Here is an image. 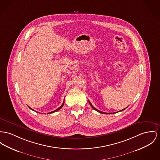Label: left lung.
<instances>
[{
  "instance_id": "8db88e82",
  "label": "left lung",
  "mask_w": 160,
  "mask_h": 160,
  "mask_svg": "<svg viewBox=\"0 0 160 160\" xmlns=\"http://www.w3.org/2000/svg\"><path fill=\"white\" fill-rule=\"evenodd\" d=\"M89 104H90V105L92 106V108H93L94 110H96L97 112H99V113H102V114H111V113H115H115H105V112H101V111L98 110V109H96V108H95L93 106H92V104L90 103V101H89ZM127 107H126V108H127ZM126 108H124V109H122V110H120L119 112H121V111H122V110H125Z\"/></svg>"
}]
</instances>
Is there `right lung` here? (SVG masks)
<instances>
[{
	"label": "right lung",
	"mask_w": 160,
	"mask_h": 160,
	"mask_svg": "<svg viewBox=\"0 0 160 160\" xmlns=\"http://www.w3.org/2000/svg\"><path fill=\"white\" fill-rule=\"evenodd\" d=\"M64 102H63V103H62V105H61V106L59 107V108H57V109H56V110H54V111H53V112H49V113H50H50H54V112H57V111H58V110H59V109H61V108H62V107H63V106H64ZM29 108H30V109H32V110H32V108H30V107H29Z\"/></svg>",
	"instance_id": "1"
}]
</instances>
